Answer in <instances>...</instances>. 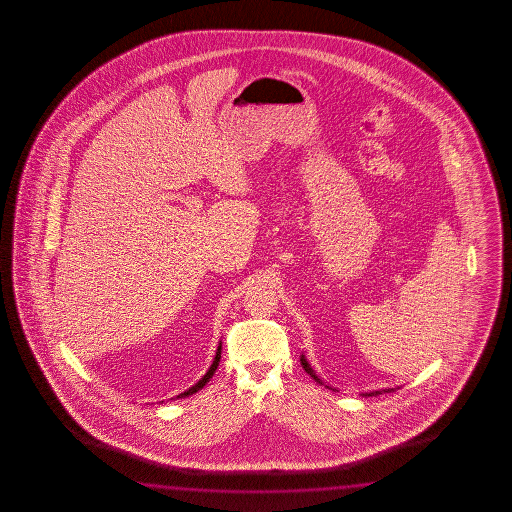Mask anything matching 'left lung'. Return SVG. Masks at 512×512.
Instances as JSON below:
<instances>
[{
  "label": "left lung",
  "mask_w": 512,
  "mask_h": 512,
  "mask_svg": "<svg viewBox=\"0 0 512 512\" xmlns=\"http://www.w3.org/2000/svg\"><path fill=\"white\" fill-rule=\"evenodd\" d=\"M301 365H303L304 371H306V373L310 374V376H312V378H313V380H315V382L322 383L321 378H319V376H317V374L313 373L312 365L308 364V360H306V358H304V355L301 356ZM390 390H392V392H394V389L373 390V392H365V394H362V396H376V394H382V392H390Z\"/></svg>",
  "instance_id": "obj_1"
}]
</instances>
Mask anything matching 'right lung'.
Returning <instances> with one entry per match:
<instances>
[{
  "label": "right lung",
  "mask_w": 512,
  "mask_h": 512,
  "mask_svg": "<svg viewBox=\"0 0 512 512\" xmlns=\"http://www.w3.org/2000/svg\"><path fill=\"white\" fill-rule=\"evenodd\" d=\"M220 353H222V342H220V346H218L217 349V355H215V360H213V364H211V367L208 369V373L204 374L202 378H200L199 382L195 383L193 387H190L188 390H184L182 394H179L177 398H186V396H191V394H195V392H199L206 383L213 378V374H215V371H217L218 362H220Z\"/></svg>",
  "instance_id": "add662e5"
}]
</instances>
